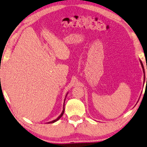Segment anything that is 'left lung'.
I'll use <instances>...</instances> for the list:
<instances>
[{"mask_svg":"<svg viewBox=\"0 0 147 147\" xmlns=\"http://www.w3.org/2000/svg\"><path fill=\"white\" fill-rule=\"evenodd\" d=\"M140 62H141V65H142V69H143V73H144V67H143V65H142V61L140 60Z\"/></svg>","mask_w":147,"mask_h":147,"instance_id":"8db88e82","label":"left lung"}]
</instances>
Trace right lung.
Masks as SVG:
<instances>
[{
	"label": "right lung",
	"instance_id": "right-lung-1",
	"mask_svg": "<svg viewBox=\"0 0 147 147\" xmlns=\"http://www.w3.org/2000/svg\"><path fill=\"white\" fill-rule=\"evenodd\" d=\"M67 94H66V95H65V97H66L67 95ZM65 97L64 101H63V111H62V112H61V113L60 114V115H59V116L57 118V119H55V120H53V121H50V122H48L47 123H48V124H49V123H55V122H56L57 121H58V120L59 119H60V118L61 117H62V115H63V113H64V108H65V107H64V103H65Z\"/></svg>",
	"mask_w": 147,
	"mask_h": 147
}]
</instances>
